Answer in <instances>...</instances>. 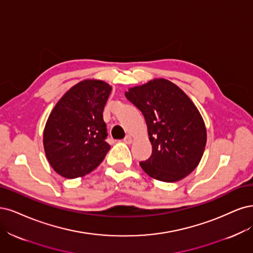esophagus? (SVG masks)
<instances>
[{
	"label": "esophagus",
	"instance_id": "34e87169",
	"mask_svg": "<svg viewBox=\"0 0 253 253\" xmlns=\"http://www.w3.org/2000/svg\"><path fill=\"white\" fill-rule=\"evenodd\" d=\"M124 142H125L126 144H131V143H132V137L130 136V135H126L125 138H124Z\"/></svg>",
	"mask_w": 253,
	"mask_h": 253
}]
</instances>
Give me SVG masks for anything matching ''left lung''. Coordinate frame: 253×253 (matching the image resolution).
Masks as SVG:
<instances>
[{
  "label": "left lung",
  "instance_id": "obj_1",
  "mask_svg": "<svg viewBox=\"0 0 253 253\" xmlns=\"http://www.w3.org/2000/svg\"><path fill=\"white\" fill-rule=\"evenodd\" d=\"M127 100L141 110L147 124L152 153L140 163L156 180L172 183L197 168L207 132L200 111L181 88L165 79L128 89Z\"/></svg>",
  "mask_w": 253,
  "mask_h": 253
}]
</instances>
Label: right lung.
Returning a JSON list of instances; mask_svg holds the SVG:
<instances>
[{
	"label": "right lung",
	"instance_id": "obj_1",
	"mask_svg": "<svg viewBox=\"0 0 253 253\" xmlns=\"http://www.w3.org/2000/svg\"><path fill=\"white\" fill-rule=\"evenodd\" d=\"M111 86L85 80L70 88L52 109L44 129L46 158L56 173L76 178L91 172L110 149L104 107Z\"/></svg>",
	"mask_w": 253,
	"mask_h": 253
}]
</instances>
